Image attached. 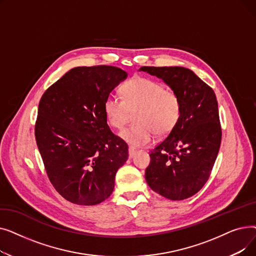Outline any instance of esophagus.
Here are the masks:
<instances>
[{
    "instance_id": "34e87169",
    "label": "esophagus",
    "mask_w": 256,
    "mask_h": 256,
    "mask_svg": "<svg viewBox=\"0 0 256 256\" xmlns=\"http://www.w3.org/2000/svg\"><path fill=\"white\" fill-rule=\"evenodd\" d=\"M135 154H136V148H135V147L130 146L128 147V156L132 158L134 156H135Z\"/></svg>"
}]
</instances>
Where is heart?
Here are the masks:
<instances>
[{"mask_svg":"<svg viewBox=\"0 0 256 256\" xmlns=\"http://www.w3.org/2000/svg\"><path fill=\"white\" fill-rule=\"evenodd\" d=\"M124 98L109 96L104 104L106 119L112 128L121 130L135 114L136 124L120 132L134 146L150 143L154 135L165 137L178 124L182 102L180 94L154 80L135 76L122 86Z\"/></svg>","mask_w":256,"mask_h":256,"instance_id":"b5f03b06","label":"heart"}]
</instances>
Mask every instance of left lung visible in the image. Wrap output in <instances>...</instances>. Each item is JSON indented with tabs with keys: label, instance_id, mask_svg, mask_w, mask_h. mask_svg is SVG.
Here are the masks:
<instances>
[{
	"label": "left lung",
	"instance_id": "obj_1",
	"mask_svg": "<svg viewBox=\"0 0 256 256\" xmlns=\"http://www.w3.org/2000/svg\"><path fill=\"white\" fill-rule=\"evenodd\" d=\"M162 78L182 98L178 124L150 152L147 184L171 200L195 195L208 182L217 158L222 128L214 90L192 70L180 66H143Z\"/></svg>",
	"mask_w": 256,
	"mask_h": 256
}]
</instances>
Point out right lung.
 <instances>
[{
    "instance_id": "1",
    "label": "right lung",
    "mask_w": 256,
    "mask_h": 256,
    "mask_svg": "<svg viewBox=\"0 0 256 256\" xmlns=\"http://www.w3.org/2000/svg\"><path fill=\"white\" fill-rule=\"evenodd\" d=\"M128 74L115 66L74 67L42 94L35 139L48 178L66 200L94 206L109 197L128 156L106 124L104 104Z\"/></svg>"
}]
</instances>
